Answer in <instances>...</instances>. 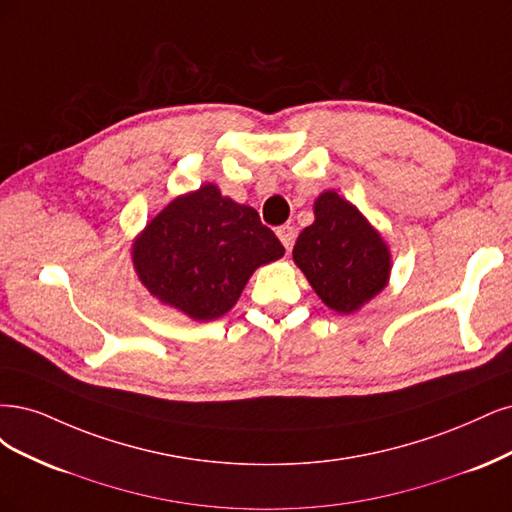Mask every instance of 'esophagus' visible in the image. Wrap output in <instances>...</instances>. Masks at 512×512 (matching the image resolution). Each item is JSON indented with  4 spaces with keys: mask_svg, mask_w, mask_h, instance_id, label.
<instances>
[{
    "mask_svg": "<svg viewBox=\"0 0 512 512\" xmlns=\"http://www.w3.org/2000/svg\"><path fill=\"white\" fill-rule=\"evenodd\" d=\"M276 236L280 242H283L285 249H291V244L295 240V229L291 225H280L276 227Z\"/></svg>",
    "mask_w": 512,
    "mask_h": 512,
    "instance_id": "esophagus-1",
    "label": "esophagus"
}]
</instances>
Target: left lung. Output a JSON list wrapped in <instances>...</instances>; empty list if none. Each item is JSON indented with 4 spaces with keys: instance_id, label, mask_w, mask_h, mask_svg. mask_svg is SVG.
<instances>
[{
    "instance_id": "left-lung-1",
    "label": "left lung",
    "mask_w": 512,
    "mask_h": 512,
    "mask_svg": "<svg viewBox=\"0 0 512 512\" xmlns=\"http://www.w3.org/2000/svg\"><path fill=\"white\" fill-rule=\"evenodd\" d=\"M293 261L319 298L342 315L372 300L391 272L387 244L334 191L321 193L315 202V223L295 242Z\"/></svg>"
}]
</instances>
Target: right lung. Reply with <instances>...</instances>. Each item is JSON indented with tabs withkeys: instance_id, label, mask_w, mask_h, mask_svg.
I'll return each mask as SVG.
<instances>
[{
	"instance_id": "right-lung-1",
	"label": "right lung",
	"mask_w": 512,
	"mask_h": 512,
	"mask_svg": "<svg viewBox=\"0 0 512 512\" xmlns=\"http://www.w3.org/2000/svg\"><path fill=\"white\" fill-rule=\"evenodd\" d=\"M285 249L251 206L214 185L176 197L134 244V266L155 298L195 321L232 308L251 274Z\"/></svg>"
}]
</instances>
